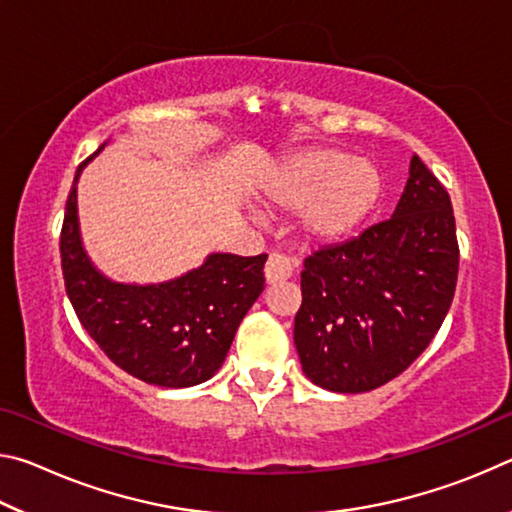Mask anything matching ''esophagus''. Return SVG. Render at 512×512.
Masks as SVG:
<instances>
[{
	"mask_svg": "<svg viewBox=\"0 0 512 512\" xmlns=\"http://www.w3.org/2000/svg\"><path fill=\"white\" fill-rule=\"evenodd\" d=\"M291 273H293V264H291L289 257H284V255L268 257L266 268H264V275H266L268 284H280L284 280H289Z\"/></svg>",
	"mask_w": 512,
	"mask_h": 512,
	"instance_id": "1",
	"label": "esophagus"
}]
</instances>
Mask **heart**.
<instances>
[{
  "mask_svg": "<svg viewBox=\"0 0 512 512\" xmlns=\"http://www.w3.org/2000/svg\"><path fill=\"white\" fill-rule=\"evenodd\" d=\"M282 210H300V228L314 241H341L366 221L379 198V178L366 162L343 153L296 155L266 189Z\"/></svg>",
  "mask_w": 512,
  "mask_h": 512,
  "instance_id": "heart-1",
  "label": "heart"
}]
</instances>
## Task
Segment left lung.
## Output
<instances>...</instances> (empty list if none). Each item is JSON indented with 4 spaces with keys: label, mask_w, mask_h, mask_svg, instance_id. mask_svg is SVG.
Masks as SVG:
<instances>
[{
    "label": "left lung",
    "mask_w": 512,
    "mask_h": 512,
    "mask_svg": "<svg viewBox=\"0 0 512 512\" xmlns=\"http://www.w3.org/2000/svg\"><path fill=\"white\" fill-rule=\"evenodd\" d=\"M456 277L452 201L413 155L391 219L305 259L293 327L305 375L350 395L395 379L443 325Z\"/></svg>",
    "instance_id": "1"
}]
</instances>
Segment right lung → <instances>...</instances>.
Wrapping results in <instances>:
<instances>
[{"label": "right lung", "mask_w": 512, "mask_h": 512, "mask_svg": "<svg viewBox=\"0 0 512 512\" xmlns=\"http://www.w3.org/2000/svg\"><path fill=\"white\" fill-rule=\"evenodd\" d=\"M92 158L76 171L60 232L69 302L85 332L128 375L162 388L203 384L221 368L239 323L264 291L266 255L212 253L160 284L110 280L85 253L79 228L76 183Z\"/></svg>", "instance_id": "1"}]
</instances>
